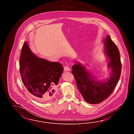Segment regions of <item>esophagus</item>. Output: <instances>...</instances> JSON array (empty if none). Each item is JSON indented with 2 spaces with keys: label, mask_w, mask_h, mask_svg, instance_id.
Listing matches in <instances>:
<instances>
[{
  "label": "esophagus",
  "mask_w": 134,
  "mask_h": 134,
  "mask_svg": "<svg viewBox=\"0 0 134 134\" xmlns=\"http://www.w3.org/2000/svg\"><path fill=\"white\" fill-rule=\"evenodd\" d=\"M64 71H66V72H67V71H69L70 70V68L68 67V66H65L64 68Z\"/></svg>",
  "instance_id": "34e87169"
}]
</instances>
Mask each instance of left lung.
<instances>
[{
	"mask_svg": "<svg viewBox=\"0 0 134 134\" xmlns=\"http://www.w3.org/2000/svg\"><path fill=\"white\" fill-rule=\"evenodd\" d=\"M104 52L108 58V67L111 71L109 77L102 80L96 79L80 63L72 67V73L84 99L90 104H97L107 99L113 92L121 73V64L119 50L109 35L103 40Z\"/></svg>",
	"mask_w": 134,
	"mask_h": 134,
	"instance_id": "8db88e82",
	"label": "left lung"
}]
</instances>
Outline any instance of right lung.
I'll return each instance as SVG.
<instances>
[{
  "instance_id": "1",
  "label": "right lung",
  "mask_w": 134,
  "mask_h": 134,
  "mask_svg": "<svg viewBox=\"0 0 134 134\" xmlns=\"http://www.w3.org/2000/svg\"><path fill=\"white\" fill-rule=\"evenodd\" d=\"M20 73L26 89L37 100L46 102L56 94L63 71L59 62L37 57L25 42L20 57Z\"/></svg>"
}]
</instances>
